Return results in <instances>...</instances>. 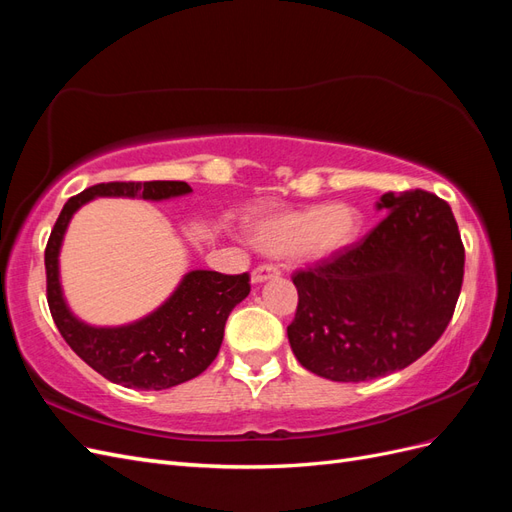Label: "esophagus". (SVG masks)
I'll list each match as a JSON object with an SVG mask.
<instances>
[{
	"instance_id": "obj_1",
	"label": "esophagus",
	"mask_w": 512,
	"mask_h": 512,
	"mask_svg": "<svg viewBox=\"0 0 512 512\" xmlns=\"http://www.w3.org/2000/svg\"><path fill=\"white\" fill-rule=\"evenodd\" d=\"M282 275V269L277 265H258L254 271H252V282L254 284H260V282H267V280H273V277H280Z\"/></svg>"
}]
</instances>
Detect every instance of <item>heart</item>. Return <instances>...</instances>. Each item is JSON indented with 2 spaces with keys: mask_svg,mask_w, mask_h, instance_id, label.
<instances>
[{
  "mask_svg": "<svg viewBox=\"0 0 512 512\" xmlns=\"http://www.w3.org/2000/svg\"><path fill=\"white\" fill-rule=\"evenodd\" d=\"M359 226V211L333 203L271 215L254 226L252 239L260 250L271 254L324 260L348 247L359 235Z\"/></svg>",
  "mask_w": 512,
  "mask_h": 512,
  "instance_id": "heart-1",
  "label": "heart"
}]
</instances>
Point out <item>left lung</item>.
Here are the masks:
<instances>
[{
    "label": "left lung",
    "mask_w": 512,
    "mask_h": 512,
    "mask_svg": "<svg viewBox=\"0 0 512 512\" xmlns=\"http://www.w3.org/2000/svg\"><path fill=\"white\" fill-rule=\"evenodd\" d=\"M386 215L342 252L292 275L299 292L288 342L297 361L335 382H365L414 363L453 318L463 250L446 200L386 192Z\"/></svg>",
    "instance_id": "obj_1"
}]
</instances>
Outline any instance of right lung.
Listing matches in <instances>:
<instances>
[{"label":"right lung","mask_w":512,"mask_h":512,"mask_svg":"<svg viewBox=\"0 0 512 512\" xmlns=\"http://www.w3.org/2000/svg\"><path fill=\"white\" fill-rule=\"evenodd\" d=\"M185 181H111L91 185L61 209L44 250L46 301L66 344L100 376L128 389L162 391L188 382L220 352L232 307L250 294V273L190 271L162 307L128 327H89L70 314L59 286V247L74 211L96 196L166 200L190 194Z\"/></svg>","instance_id":"1"}]
</instances>
